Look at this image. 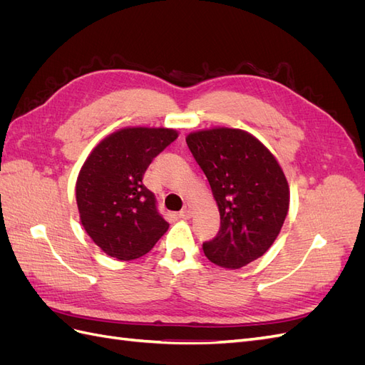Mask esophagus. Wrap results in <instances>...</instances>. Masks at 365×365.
<instances>
[{"instance_id":"esophagus-1","label":"esophagus","mask_w":365,"mask_h":365,"mask_svg":"<svg viewBox=\"0 0 365 365\" xmlns=\"http://www.w3.org/2000/svg\"><path fill=\"white\" fill-rule=\"evenodd\" d=\"M192 215H193V208L190 207V205H185L181 212H180V217L181 219H189V217H192Z\"/></svg>"}]
</instances>
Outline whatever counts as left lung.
<instances>
[{
	"instance_id": "8db88e82",
	"label": "left lung",
	"mask_w": 365,
	"mask_h": 365,
	"mask_svg": "<svg viewBox=\"0 0 365 365\" xmlns=\"http://www.w3.org/2000/svg\"><path fill=\"white\" fill-rule=\"evenodd\" d=\"M216 200L220 228L204 242L205 257L239 269L277 239L289 208V185L272 153L242 129L215 128L185 138Z\"/></svg>"
}]
</instances>
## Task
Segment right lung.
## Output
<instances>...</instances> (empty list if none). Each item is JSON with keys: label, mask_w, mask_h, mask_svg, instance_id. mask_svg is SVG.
<instances>
[{"label": "right lung", "mask_w": 365, "mask_h": 365, "mask_svg": "<svg viewBox=\"0 0 365 365\" xmlns=\"http://www.w3.org/2000/svg\"><path fill=\"white\" fill-rule=\"evenodd\" d=\"M176 137L168 128H125L98 143L83 163L76 182L81 222L108 256L138 259L168 231L143 175Z\"/></svg>", "instance_id": "right-lung-1"}]
</instances>
